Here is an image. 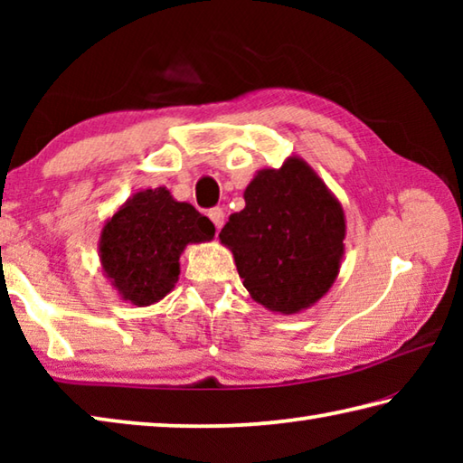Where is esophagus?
I'll return each mask as SVG.
<instances>
[{"label":"esophagus","mask_w":463,"mask_h":463,"mask_svg":"<svg viewBox=\"0 0 463 463\" xmlns=\"http://www.w3.org/2000/svg\"><path fill=\"white\" fill-rule=\"evenodd\" d=\"M208 216H210V221L214 222L216 231H221L222 224H224V213H222V208H213V210H210V213H208Z\"/></svg>","instance_id":"esophagus-1"}]
</instances>
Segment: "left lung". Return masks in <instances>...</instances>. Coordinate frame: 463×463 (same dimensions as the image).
I'll return each instance as SVG.
<instances>
[{
  "label": "left lung",
  "instance_id": "obj_1",
  "mask_svg": "<svg viewBox=\"0 0 463 463\" xmlns=\"http://www.w3.org/2000/svg\"><path fill=\"white\" fill-rule=\"evenodd\" d=\"M242 198L245 208L229 216L218 239L231 249L249 296L286 317L315 307L341 269V202L296 155L279 169L257 171Z\"/></svg>",
  "mask_w": 463,
  "mask_h": 463
}]
</instances>
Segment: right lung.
Instances as JSON below:
<instances>
[{"label": "right lung", "instance_id": "obj_1", "mask_svg": "<svg viewBox=\"0 0 463 463\" xmlns=\"http://www.w3.org/2000/svg\"><path fill=\"white\" fill-rule=\"evenodd\" d=\"M214 232L206 216L177 202L167 187L140 190L106 218L98 245L101 269L120 300L151 307L175 288L184 249L213 241Z\"/></svg>", "mask_w": 463, "mask_h": 463}]
</instances>
